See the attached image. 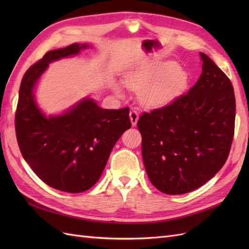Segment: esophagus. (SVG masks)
Listing matches in <instances>:
<instances>
[{
	"label": "esophagus",
	"mask_w": 249,
	"mask_h": 249,
	"mask_svg": "<svg viewBox=\"0 0 249 249\" xmlns=\"http://www.w3.org/2000/svg\"><path fill=\"white\" fill-rule=\"evenodd\" d=\"M130 119H131L132 125L135 126V125L137 124V122H138V119H139V114L135 110H132L130 112Z\"/></svg>",
	"instance_id": "obj_1"
}]
</instances>
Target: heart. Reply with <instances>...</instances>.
Masks as SVG:
<instances>
[{
  "label": "heart",
  "instance_id": "1",
  "mask_svg": "<svg viewBox=\"0 0 249 249\" xmlns=\"http://www.w3.org/2000/svg\"><path fill=\"white\" fill-rule=\"evenodd\" d=\"M123 83L126 88L140 92V101L144 106L160 108L182 96L188 87L189 74L175 61H160L127 71ZM114 91L118 96L124 95L120 83H115Z\"/></svg>",
  "mask_w": 249,
  "mask_h": 249
}]
</instances>
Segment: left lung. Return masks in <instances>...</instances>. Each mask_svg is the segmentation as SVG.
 Instances as JSON below:
<instances>
[{"instance_id":"left-lung-1","label":"left lung","mask_w":249,"mask_h":249,"mask_svg":"<svg viewBox=\"0 0 249 249\" xmlns=\"http://www.w3.org/2000/svg\"><path fill=\"white\" fill-rule=\"evenodd\" d=\"M198 81L172 104L138 120L142 159L158 190L178 195L197 189L221 169L235 129L236 101L229 78L200 53Z\"/></svg>"}]
</instances>
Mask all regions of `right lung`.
I'll return each instance as SVG.
<instances>
[{"label": "right lung", "instance_id": "right-lung-1", "mask_svg": "<svg viewBox=\"0 0 249 249\" xmlns=\"http://www.w3.org/2000/svg\"><path fill=\"white\" fill-rule=\"evenodd\" d=\"M90 46L72 43L48 52L26 71L20 83L16 131L20 153L47 185L80 193L100 179L115 143L131 127L130 109H103L86 96L59 114L47 115L35 90L49 64L80 54Z\"/></svg>", "mask_w": 249, "mask_h": 249}]
</instances>
